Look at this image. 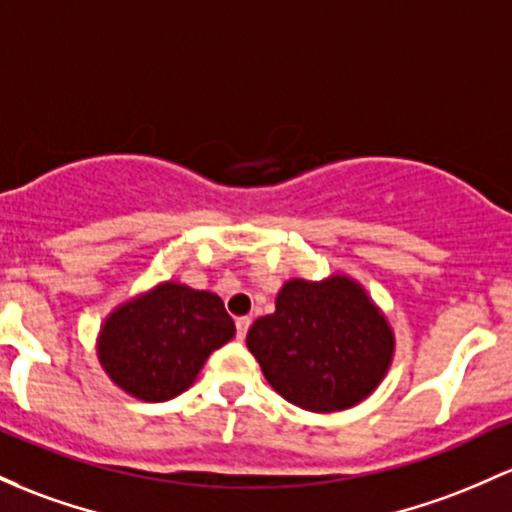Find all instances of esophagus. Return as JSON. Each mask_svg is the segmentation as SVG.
Instances as JSON below:
<instances>
[{
  "mask_svg": "<svg viewBox=\"0 0 512 512\" xmlns=\"http://www.w3.org/2000/svg\"><path fill=\"white\" fill-rule=\"evenodd\" d=\"M247 330H250V318H238V320H235V335H238V340H245Z\"/></svg>",
  "mask_w": 512,
  "mask_h": 512,
  "instance_id": "obj_1",
  "label": "esophagus"
}]
</instances>
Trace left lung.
<instances>
[{"label":"left lung","mask_w":512,"mask_h":512,"mask_svg":"<svg viewBox=\"0 0 512 512\" xmlns=\"http://www.w3.org/2000/svg\"><path fill=\"white\" fill-rule=\"evenodd\" d=\"M393 330L367 291L345 274L289 279L277 308L247 330V350L279 396L303 411L357 406L393 359Z\"/></svg>","instance_id":"obj_1"}]
</instances>
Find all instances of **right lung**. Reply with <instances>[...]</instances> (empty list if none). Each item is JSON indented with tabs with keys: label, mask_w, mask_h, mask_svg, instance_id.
Segmentation results:
<instances>
[{
	"label": "right lung",
	"mask_w": 512,
	"mask_h": 512,
	"mask_svg": "<svg viewBox=\"0 0 512 512\" xmlns=\"http://www.w3.org/2000/svg\"><path fill=\"white\" fill-rule=\"evenodd\" d=\"M233 335V318L216 294L162 282L104 320L97 352L119 389L160 403L187 391L211 352Z\"/></svg>",
	"instance_id": "right-lung-1"
}]
</instances>
